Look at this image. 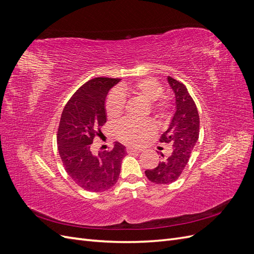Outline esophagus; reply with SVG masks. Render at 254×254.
<instances>
[{
  "mask_svg": "<svg viewBox=\"0 0 254 254\" xmlns=\"http://www.w3.org/2000/svg\"><path fill=\"white\" fill-rule=\"evenodd\" d=\"M140 151H142V149H140V148H136V147H128V148H127V152H129V153L140 152Z\"/></svg>",
  "mask_w": 254,
  "mask_h": 254,
  "instance_id": "34e87169",
  "label": "esophagus"
}]
</instances>
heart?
<instances>
[{
  "label": "heart",
  "mask_w": 254,
  "mask_h": 254,
  "mask_svg": "<svg viewBox=\"0 0 254 254\" xmlns=\"http://www.w3.org/2000/svg\"><path fill=\"white\" fill-rule=\"evenodd\" d=\"M121 90L122 92L114 90L107 97L106 113L109 120H119L124 113L126 104L125 94L139 96L150 103V110L159 120H164L168 117L171 110V102L166 97H161L163 94V87L158 80L153 78H143L134 83L125 84ZM153 131H155V125L150 121H124L115 128V133L119 139L131 145L143 143L146 137Z\"/></svg>",
  "instance_id": "1"
}]
</instances>
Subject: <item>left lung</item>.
<instances>
[{
  "instance_id": "obj_1",
  "label": "left lung",
  "mask_w": 254,
  "mask_h": 254,
  "mask_svg": "<svg viewBox=\"0 0 254 254\" xmlns=\"http://www.w3.org/2000/svg\"><path fill=\"white\" fill-rule=\"evenodd\" d=\"M167 81L175 93L176 111L160 142L170 144L173 150L166 157L160 152L162 159L158 166L145 171L148 180L156 184H168L179 178L199 136V114L187 87L171 76Z\"/></svg>"
}]
</instances>
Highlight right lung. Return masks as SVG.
<instances>
[{"label": "right lung", "mask_w": 254, "mask_h": 254, "mask_svg": "<svg viewBox=\"0 0 254 254\" xmlns=\"http://www.w3.org/2000/svg\"><path fill=\"white\" fill-rule=\"evenodd\" d=\"M119 78L96 77L83 84L70 98L61 114L57 143L59 156L67 175L80 188L103 191L119 180L125 146L115 142L110 151L92 152L94 136L107 121L105 109L109 90Z\"/></svg>", "instance_id": "add662e5"}]
</instances>
